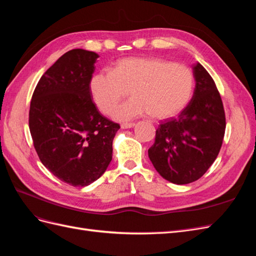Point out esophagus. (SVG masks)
Here are the masks:
<instances>
[{
  "label": "esophagus",
  "instance_id": "34e87169",
  "mask_svg": "<svg viewBox=\"0 0 256 256\" xmlns=\"http://www.w3.org/2000/svg\"><path fill=\"white\" fill-rule=\"evenodd\" d=\"M134 126V122H122V125H120V127L122 128V129H128V128H132Z\"/></svg>",
  "mask_w": 256,
  "mask_h": 256
}]
</instances>
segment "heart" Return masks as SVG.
Wrapping results in <instances>:
<instances>
[{
  "instance_id": "b5f03b06",
  "label": "heart",
  "mask_w": 256,
  "mask_h": 256,
  "mask_svg": "<svg viewBox=\"0 0 256 256\" xmlns=\"http://www.w3.org/2000/svg\"><path fill=\"white\" fill-rule=\"evenodd\" d=\"M193 84L192 72L187 67L164 58L132 56L118 60L111 70L92 74L90 92L98 109L111 114L130 90L132 98L113 114L118 120L145 114L154 120H168L188 104Z\"/></svg>"
}]
</instances>
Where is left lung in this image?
Returning <instances> with one entry per match:
<instances>
[{"instance_id":"obj_1","label":"left lung","mask_w":256,"mask_h":256,"mask_svg":"<svg viewBox=\"0 0 256 256\" xmlns=\"http://www.w3.org/2000/svg\"><path fill=\"white\" fill-rule=\"evenodd\" d=\"M194 92L177 118L156 130L148 157L164 180L177 184L198 180L214 164L226 132V113L212 76L198 63L193 67Z\"/></svg>"}]
</instances>
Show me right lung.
Segmentation results:
<instances>
[{
    "instance_id": "add662e5",
    "label": "right lung",
    "mask_w": 256,
    "mask_h": 256,
    "mask_svg": "<svg viewBox=\"0 0 256 256\" xmlns=\"http://www.w3.org/2000/svg\"><path fill=\"white\" fill-rule=\"evenodd\" d=\"M99 56L66 52L38 81L30 100L28 126L42 164L74 187L97 180L112 160V142L120 128L92 102L90 81Z\"/></svg>"
}]
</instances>
